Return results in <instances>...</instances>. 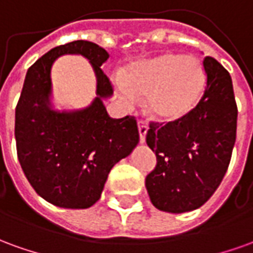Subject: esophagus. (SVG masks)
<instances>
[{
    "label": "esophagus",
    "mask_w": 253,
    "mask_h": 253,
    "mask_svg": "<svg viewBox=\"0 0 253 253\" xmlns=\"http://www.w3.org/2000/svg\"><path fill=\"white\" fill-rule=\"evenodd\" d=\"M138 131H139V142L143 143L148 132V125L145 122H138Z\"/></svg>",
    "instance_id": "esophagus-1"
}]
</instances>
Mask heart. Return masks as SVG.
I'll list each match as a JSON object with an SVG mask.
<instances>
[{
  "instance_id": "b5f03b06",
  "label": "heart",
  "mask_w": 253,
  "mask_h": 253,
  "mask_svg": "<svg viewBox=\"0 0 253 253\" xmlns=\"http://www.w3.org/2000/svg\"><path fill=\"white\" fill-rule=\"evenodd\" d=\"M115 84L125 105L145 97L143 107L150 118L173 122L198 105L206 88V73L195 58L164 52L130 63Z\"/></svg>"
}]
</instances>
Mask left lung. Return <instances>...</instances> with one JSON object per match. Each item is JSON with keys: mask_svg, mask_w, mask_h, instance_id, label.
<instances>
[{"mask_svg": "<svg viewBox=\"0 0 253 253\" xmlns=\"http://www.w3.org/2000/svg\"><path fill=\"white\" fill-rule=\"evenodd\" d=\"M207 84L188 115L165 126L152 123L146 143L157 157L145 186L156 209L192 211L205 205L226 173L237 127L230 74L214 58L203 61Z\"/></svg>", "mask_w": 253, "mask_h": 253, "instance_id": "1", "label": "left lung"}]
</instances>
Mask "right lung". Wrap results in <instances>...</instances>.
Here are the masks:
<instances>
[{
	"label": "right lung",
	"mask_w": 253,
	"mask_h": 253,
	"mask_svg": "<svg viewBox=\"0 0 253 253\" xmlns=\"http://www.w3.org/2000/svg\"><path fill=\"white\" fill-rule=\"evenodd\" d=\"M88 59L96 76V96L78 110H58L52 103L51 67L62 55ZM108 59L103 47L70 42L46 52L28 69L16 107L14 137L20 165L44 201L63 209H88L100 199L112 167L139 142L131 116L112 119L104 100L112 86L100 66Z\"/></svg>",
	"instance_id": "right-lung-1"
}]
</instances>
